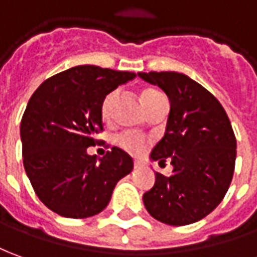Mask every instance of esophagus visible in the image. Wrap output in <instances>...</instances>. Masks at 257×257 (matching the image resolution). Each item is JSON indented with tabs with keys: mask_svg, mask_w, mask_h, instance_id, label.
<instances>
[{
	"mask_svg": "<svg viewBox=\"0 0 257 257\" xmlns=\"http://www.w3.org/2000/svg\"><path fill=\"white\" fill-rule=\"evenodd\" d=\"M140 165H141V162H140V161H134V168H139Z\"/></svg>",
	"mask_w": 257,
	"mask_h": 257,
	"instance_id": "34e87169",
	"label": "esophagus"
}]
</instances>
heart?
Returning a JSON list of instances; mask_svg holds the SVG:
<instances>
[{"label": "heart", "instance_id": "obj_1", "mask_svg": "<svg viewBox=\"0 0 257 257\" xmlns=\"http://www.w3.org/2000/svg\"><path fill=\"white\" fill-rule=\"evenodd\" d=\"M161 96H162V95H161L157 89H152V88H146V89H143L141 93H140V98H141V102H143V105L146 107V110H148L152 106V103H154L158 98H161ZM114 100H116V92H111V93H109V95L103 99V102H102L100 113H102V117L105 118V120L109 117V114H110L111 106L114 103ZM116 143H117L118 146L121 147L123 150L132 152V154H140V152L144 150V147H146L144 140L140 139L137 136H134V134H128V133L120 134L117 139H116Z\"/></svg>", "mask_w": 257, "mask_h": 257}]
</instances>
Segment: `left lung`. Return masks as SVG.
<instances>
[{"instance_id": "left-lung-1", "label": "left lung", "mask_w": 257, "mask_h": 257, "mask_svg": "<svg viewBox=\"0 0 257 257\" xmlns=\"http://www.w3.org/2000/svg\"><path fill=\"white\" fill-rule=\"evenodd\" d=\"M158 85L171 102L165 136L154 147L152 161H171V176L155 173L144 193L147 211L168 225H187L220 204L231 185L236 139L224 107L213 93L185 74L139 72Z\"/></svg>"}]
</instances>
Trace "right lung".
<instances>
[{"instance_id": "add662e5", "label": "right lung", "mask_w": 257, "mask_h": 257, "mask_svg": "<svg viewBox=\"0 0 257 257\" xmlns=\"http://www.w3.org/2000/svg\"><path fill=\"white\" fill-rule=\"evenodd\" d=\"M134 72L78 65L46 79L25 109L21 141L26 175L37 197L67 218L99 214L133 171V158L113 147L103 158L86 152L103 130L100 106Z\"/></svg>"}]
</instances>
